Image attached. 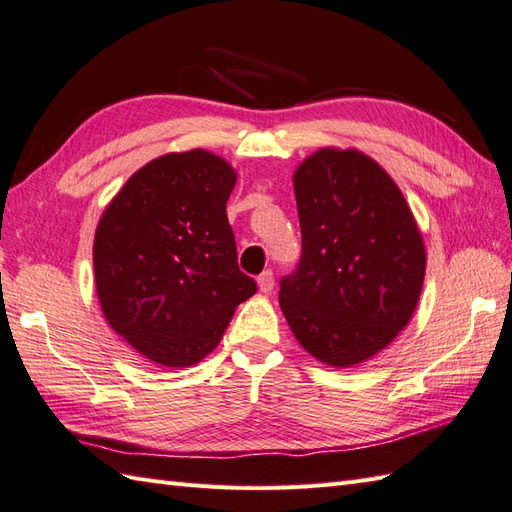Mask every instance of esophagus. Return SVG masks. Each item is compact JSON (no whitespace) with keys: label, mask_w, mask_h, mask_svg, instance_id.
<instances>
[{"label":"esophagus","mask_w":512,"mask_h":512,"mask_svg":"<svg viewBox=\"0 0 512 512\" xmlns=\"http://www.w3.org/2000/svg\"><path fill=\"white\" fill-rule=\"evenodd\" d=\"M258 289L263 293H271L273 291V273L267 269L258 276Z\"/></svg>","instance_id":"obj_1"}]
</instances>
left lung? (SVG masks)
Wrapping results in <instances>:
<instances>
[{"label": "left lung", "mask_w": 512, "mask_h": 512, "mask_svg": "<svg viewBox=\"0 0 512 512\" xmlns=\"http://www.w3.org/2000/svg\"><path fill=\"white\" fill-rule=\"evenodd\" d=\"M302 258L280 308L304 350L336 369L373 358L413 317L426 245L400 186L358 149L321 147L293 173Z\"/></svg>", "instance_id": "left-lung-1"}]
</instances>
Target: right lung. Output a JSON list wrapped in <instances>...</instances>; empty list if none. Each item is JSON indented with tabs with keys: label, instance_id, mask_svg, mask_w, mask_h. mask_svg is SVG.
<instances>
[{
	"label": "right lung",
	"instance_id": "right-lung-1",
	"mask_svg": "<svg viewBox=\"0 0 512 512\" xmlns=\"http://www.w3.org/2000/svg\"><path fill=\"white\" fill-rule=\"evenodd\" d=\"M228 160L206 149L149 160L112 197L93 243L99 306L152 363L191 367L219 345L256 282L236 263Z\"/></svg>",
	"mask_w": 512,
	"mask_h": 512
}]
</instances>
